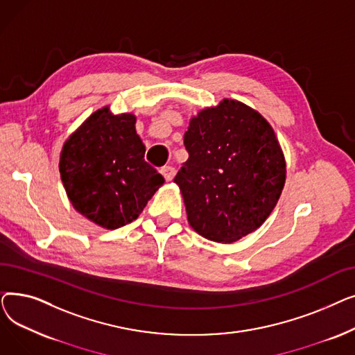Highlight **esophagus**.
Returning <instances> with one entry per match:
<instances>
[{"mask_svg":"<svg viewBox=\"0 0 355 355\" xmlns=\"http://www.w3.org/2000/svg\"><path fill=\"white\" fill-rule=\"evenodd\" d=\"M159 173L164 175V178H165L166 181H171V180L174 178V175H175V170H174L173 166H170V165H164V166H161Z\"/></svg>","mask_w":355,"mask_h":355,"instance_id":"esophagus-1","label":"esophagus"}]
</instances>
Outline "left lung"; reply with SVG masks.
I'll list each match as a JSON object with an SVG mask.
<instances>
[{"mask_svg": "<svg viewBox=\"0 0 355 355\" xmlns=\"http://www.w3.org/2000/svg\"><path fill=\"white\" fill-rule=\"evenodd\" d=\"M184 145L189 159L174 182L190 226L218 243H233L262 226L286 178L269 122L245 103L223 99L190 121Z\"/></svg>", "mask_w": 355, "mask_h": 355, "instance_id": "obj_1", "label": "left lung"}]
</instances>
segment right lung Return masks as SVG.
I'll return each mask as SVG.
<instances>
[{
    "label": "right lung",
    "instance_id": "1",
    "mask_svg": "<svg viewBox=\"0 0 355 355\" xmlns=\"http://www.w3.org/2000/svg\"><path fill=\"white\" fill-rule=\"evenodd\" d=\"M132 114H92L63 145L60 177L73 207L105 229L138 218L164 177L145 159Z\"/></svg>",
    "mask_w": 355,
    "mask_h": 355
}]
</instances>
